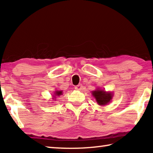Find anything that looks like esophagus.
<instances>
[{
    "label": "esophagus",
    "instance_id": "obj_1",
    "mask_svg": "<svg viewBox=\"0 0 153 153\" xmlns=\"http://www.w3.org/2000/svg\"><path fill=\"white\" fill-rule=\"evenodd\" d=\"M75 89L76 90H82V84H79L75 87Z\"/></svg>",
    "mask_w": 153,
    "mask_h": 153
}]
</instances>
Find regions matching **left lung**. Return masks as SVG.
Returning <instances> with one entry per match:
<instances>
[{"label":"left lung","mask_w":153,"mask_h":153,"mask_svg":"<svg viewBox=\"0 0 153 153\" xmlns=\"http://www.w3.org/2000/svg\"><path fill=\"white\" fill-rule=\"evenodd\" d=\"M92 95L99 105H107L112 99L113 96L112 92H106L105 90L100 89H97V90L92 91Z\"/></svg>","instance_id":"obj_1"}]
</instances>
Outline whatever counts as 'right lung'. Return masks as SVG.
<instances>
[{
    "label": "right lung",
    "mask_w": 153,
    "mask_h": 153,
    "mask_svg": "<svg viewBox=\"0 0 153 153\" xmlns=\"http://www.w3.org/2000/svg\"><path fill=\"white\" fill-rule=\"evenodd\" d=\"M61 94H63V91H62V90H56L55 92V94L53 95V98H55L56 97H57V96H60ZM54 98H53V99H54Z\"/></svg>",
    "instance_id": "1"
}]
</instances>
